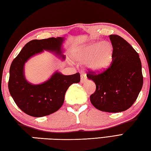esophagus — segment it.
<instances>
[{
    "label": "esophagus",
    "mask_w": 151,
    "mask_h": 151,
    "mask_svg": "<svg viewBox=\"0 0 151 151\" xmlns=\"http://www.w3.org/2000/svg\"><path fill=\"white\" fill-rule=\"evenodd\" d=\"M86 79H87V76H86V74H85V73H81V83H84V82L85 81V80H86Z\"/></svg>",
    "instance_id": "esophagus-1"
}]
</instances>
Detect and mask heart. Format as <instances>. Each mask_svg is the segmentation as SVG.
I'll return each mask as SVG.
<instances>
[{
    "label": "heart",
    "mask_w": 151,
    "mask_h": 151,
    "mask_svg": "<svg viewBox=\"0 0 151 151\" xmlns=\"http://www.w3.org/2000/svg\"><path fill=\"white\" fill-rule=\"evenodd\" d=\"M113 49L109 42H95L76 49L73 58L79 63L87 62V67L96 72L109 68L112 60Z\"/></svg>",
    "instance_id": "heart-1"
}]
</instances>
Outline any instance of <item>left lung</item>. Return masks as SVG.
Segmentation results:
<instances>
[{
    "label": "left lung",
    "mask_w": 151,
    "mask_h": 151,
    "mask_svg": "<svg viewBox=\"0 0 151 151\" xmlns=\"http://www.w3.org/2000/svg\"><path fill=\"white\" fill-rule=\"evenodd\" d=\"M113 48L112 61L99 74L89 72L87 77L96 85L90 101L96 109L107 112L127 110L137 99L143 87L141 60L138 53L117 35L109 36Z\"/></svg>",
    "instance_id": "obj_1"
}]
</instances>
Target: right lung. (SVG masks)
Wrapping results in <instances>:
<instances>
[{"mask_svg":"<svg viewBox=\"0 0 151 151\" xmlns=\"http://www.w3.org/2000/svg\"><path fill=\"white\" fill-rule=\"evenodd\" d=\"M64 41L62 37L31 41L23 47L11 64L8 89L17 106L28 115L42 117L56 112L64 103L68 87L80 81L79 73L64 76L56 72L47 81L39 85L29 83L25 78V62L44 50L55 53L64 60L62 50Z\"/></svg>","mask_w":151,"mask_h":151,"instance_id":"1","label":"right lung"}]
</instances>
